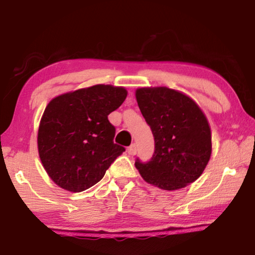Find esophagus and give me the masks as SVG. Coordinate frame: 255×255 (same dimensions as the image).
I'll return each mask as SVG.
<instances>
[{"label": "esophagus", "mask_w": 255, "mask_h": 255, "mask_svg": "<svg viewBox=\"0 0 255 255\" xmlns=\"http://www.w3.org/2000/svg\"><path fill=\"white\" fill-rule=\"evenodd\" d=\"M127 152H128V154L129 155H136V153H137V147H136V145L135 144H132V145H130L128 147V149H127Z\"/></svg>", "instance_id": "34e87169"}]
</instances>
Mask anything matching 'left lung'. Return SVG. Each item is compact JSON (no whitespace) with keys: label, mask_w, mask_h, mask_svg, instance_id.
I'll list each match as a JSON object with an SVG mask.
<instances>
[{"label":"left lung","mask_w":255,"mask_h":255,"mask_svg":"<svg viewBox=\"0 0 255 255\" xmlns=\"http://www.w3.org/2000/svg\"><path fill=\"white\" fill-rule=\"evenodd\" d=\"M136 100L155 140L150 161L135 162L141 178L167 191L195 182L211 155L210 126L200 107L166 86L137 89Z\"/></svg>","instance_id":"obj_1"}]
</instances>
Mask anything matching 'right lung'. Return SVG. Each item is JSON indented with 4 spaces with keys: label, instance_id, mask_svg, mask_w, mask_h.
Instances as JSON below:
<instances>
[{
    "label": "right lung",
    "instance_id": "right-lung-1",
    "mask_svg": "<svg viewBox=\"0 0 255 255\" xmlns=\"http://www.w3.org/2000/svg\"><path fill=\"white\" fill-rule=\"evenodd\" d=\"M127 97L123 86L97 84L54 98L38 129V153L58 187L81 192L98 183L125 147L114 143L108 116Z\"/></svg>",
    "mask_w": 255,
    "mask_h": 255
}]
</instances>
